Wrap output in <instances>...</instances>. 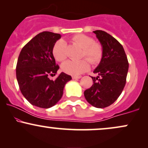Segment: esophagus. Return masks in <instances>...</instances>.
Here are the masks:
<instances>
[{
	"label": "esophagus",
	"instance_id": "34e87169",
	"mask_svg": "<svg viewBox=\"0 0 148 148\" xmlns=\"http://www.w3.org/2000/svg\"><path fill=\"white\" fill-rule=\"evenodd\" d=\"M72 77L73 79H81V76H72Z\"/></svg>",
	"mask_w": 148,
	"mask_h": 148
}]
</instances>
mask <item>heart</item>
<instances>
[{
    "label": "heart",
    "mask_w": 148,
    "mask_h": 148,
    "mask_svg": "<svg viewBox=\"0 0 148 148\" xmlns=\"http://www.w3.org/2000/svg\"><path fill=\"white\" fill-rule=\"evenodd\" d=\"M72 41L82 48L81 58L86 57L92 64L98 63L101 60L103 56L102 47L100 44L95 42L91 37L78 34L73 36ZM52 53L57 60H65L67 58L66 42L63 40H58L53 45ZM87 60L82 59L80 60H67L62 64L61 69L66 74L74 76L80 75L89 69L90 64Z\"/></svg>",
    "instance_id": "obj_1"
}]
</instances>
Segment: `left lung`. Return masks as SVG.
I'll return each mask as SVG.
<instances>
[{"label":"left lung","instance_id":"1","mask_svg":"<svg viewBox=\"0 0 148 148\" xmlns=\"http://www.w3.org/2000/svg\"><path fill=\"white\" fill-rule=\"evenodd\" d=\"M103 49L99 65L91 76L93 84L84 91L86 99L96 108H105L114 103L121 95L125 84L129 62L123 47L116 39L103 30H95Z\"/></svg>","mask_w":148,"mask_h":148}]
</instances>
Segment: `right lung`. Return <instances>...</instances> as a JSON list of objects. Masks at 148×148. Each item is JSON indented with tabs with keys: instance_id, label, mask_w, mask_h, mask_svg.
I'll list each match as a JSON object with an SVG mask.
<instances>
[{
	"instance_id": "add662e5",
	"label": "right lung",
	"mask_w": 148,
	"mask_h": 148,
	"mask_svg": "<svg viewBox=\"0 0 148 148\" xmlns=\"http://www.w3.org/2000/svg\"><path fill=\"white\" fill-rule=\"evenodd\" d=\"M60 37V34L49 31L39 33L23 47L18 56L16 74L20 90L32 105L40 108L56 104L65 84L72 79L64 72L55 81L49 79L59 69L52 50Z\"/></svg>"
}]
</instances>
